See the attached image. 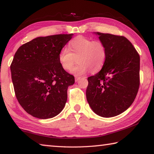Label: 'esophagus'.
<instances>
[{
  "label": "esophagus",
  "instance_id": "obj_1",
  "mask_svg": "<svg viewBox=\"0 0 154 154\" xmlns=\"http://www.w3.org/2000/svg\"><path fill=\"white\" fill-rule=\"evenodd\" d=\"M80 79H81V77H75V82H77Z\"/></svg>",
  "mask_w": 154,
  "mask_h": 154
}]
</instances>
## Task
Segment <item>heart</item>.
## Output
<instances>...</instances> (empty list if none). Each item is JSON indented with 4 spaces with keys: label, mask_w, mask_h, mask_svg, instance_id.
<instances>
[{
    "label": "heart",
    "mask_w": 154,
    "mask_h": 154,
    "mask_svg": "<svg viewBox=\"0 0 154 154\" xmlns=\"http://www.w3.org/2000/svg\"><path fill=\"white\" fill-rule=\"evenodd\" d=\"M106 58V48L100 41H93L83 36L72 39L68 49H62L58 54V62L65 71H70L77 61L79 64L72 69L75 75H83L91 71L96 73L102 69Z\"/></svg>",
    "instance_id": "heart-1"
}]
</instances>
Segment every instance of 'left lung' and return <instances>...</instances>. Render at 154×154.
<instances>
[{"label":"left lung","instance_id":"1","mask_svg":"<svg viewBox=\"0 0 154 154\" xmlns=\"http://www.w3.org/2000/svg\"><path fill=\"white\" fill-rule=\"evenodd\" d=\"M106 48L102 69L88 78L86 98L98 116L111 118L121 114L134 102L140 85V56L123 36L96 32Z\"/></svg>","mask_w":154,"mask_h":154}]
</instances>
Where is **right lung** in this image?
<instances>
[{"label": "right lung", "instance_id": "obj_1", "mask_svg": "<svg viewBox=\"0 0 154 154\" xmlns=\"http://www.w3.org/2000/svg\"><path fill=\"white\" fill-rule=\"evenodd\" d=\"M73 34L39 36L20 46L11 64L15 96L35 118H51L64 109L75 77L61 67L58 54Z\"/></svg>", "mask_w": 154, "mask_h": 154}]
</instances>
